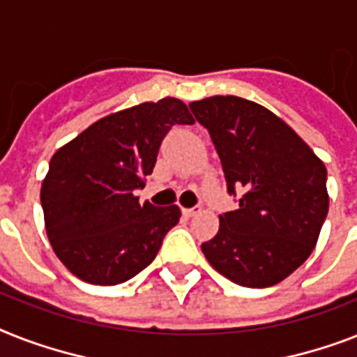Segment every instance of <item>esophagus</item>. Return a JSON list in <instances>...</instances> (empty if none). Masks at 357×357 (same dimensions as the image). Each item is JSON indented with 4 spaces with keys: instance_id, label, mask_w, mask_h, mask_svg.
Wrapping results in <instances>:
<instances>
[{
    "instance_id": "34e87169",
    "label": "esophagus",
    "mask_w": 357,
    "mask_h": 357,
    "mask_svg": "<svg viewBox=\"0 0 357 357\" xmlns=\"http://www.w3.org/2000/svg\"><path fill=\"white\" fill-rule=\"evenodd\" d=\"M202 213V207L199 205H196V207L192 208H183V214L187 216V218H190V216H196V214Z\"/></svg>"
}]
</instances>
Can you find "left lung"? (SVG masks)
<instances>
[{"label": "left lung", "mask_w": 357, "mask_h": 357, "mask_svg": "<svg viewBox=\"0 0 357 357\" xmlns=\"http://www.w3.org/2000/svg\"><path fill=\"white\" fill-rule=\"evenodd\" d=\"M211 133L229 194L244 188L238 208L220 214L202 244L218 273L245 288H268L294 273L314 251L328 214L326 167L273 112L248 98L214 95L190 102Z\"/></svg>", "instance_id": "obj_1"}]
</instances>
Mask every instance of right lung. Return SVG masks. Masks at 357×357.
Returning a JSON list of instances; mask_svg holds the SVG:
<instances>
[{
	"instance_id": "obj_1",
	"label": "right lung",
	"mask_w": 357,
	"mask_h": 357,
	"mask_svg": "<svg viewBox=\"0 0 357 357\" xmlns=\"http://www.w3.org/2000/svg\"><path fill=\"white\" fill-rule=\"evenodd\" d=\"M192 123L187 104L165 97L98 119L54 152L40 199L51 248L75 277L115 286L155 259L181 211L141 205L133 190L152 174L167 132Z\"/></svg>"
}]
</instances>
